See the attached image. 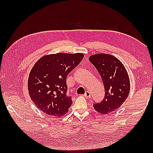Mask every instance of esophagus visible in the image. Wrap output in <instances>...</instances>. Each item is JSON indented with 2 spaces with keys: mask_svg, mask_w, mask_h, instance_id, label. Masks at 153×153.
Wrapping results in <instances>:
<instances>
[{
  "mask_svg": "<svg viewBox=\"0 0 153 153\" xmlns=\"http://www.w3.org/2000/svg\"><path fill=\"white\" fill-rule=\"evenodd\" d=\"M84 97H86V98H90L91 97V93L89 91H86L85 93L84 94Z\"/></svg>",
  "mask_w": 153,
  "mask_h": 153,
  "instance_id": "34e87169",
  "label": "esophagus"
}]
</instances>
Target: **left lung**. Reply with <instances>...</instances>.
Segmentation results:
<instances>
[{"instance_id": "1", "label": "left lung", "mask_w": 153, "mask_h": 153, "mask_svg": "<svg viewBox=\"0 0 153 153\" xmlns=\"http://www.w3.org/2000/svg\"><path fill=\"white\" fill-rule=\"evenodd\" d=\"M89 60L99 73L105 89V99L94 105V108L102 114L114 111L126 101L130 90V80L124 65L108 54H93Z\"/></svg>"}]
</instances>
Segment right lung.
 I'll list each match as a JSON object with an SVG mask.
<instances>
[{
	"label": "right lung",
	"mask_w": 153,
	"mask_h": 153,
	"mask_svg": "<svg viewBox=\"0 0 153 153\" xmlns=\"http://www.w3.org/2000/svg\"><path fill=\"white\" fill-rule=\"evenodd\" d=\"M83 56L80 53H58L44 55L35 62L29 75L28 91L42 112L58 118L68 112L73 102L66 95V77Z\"/></svg>",
	"instance_id": "add662e5"
}]
</instances>
